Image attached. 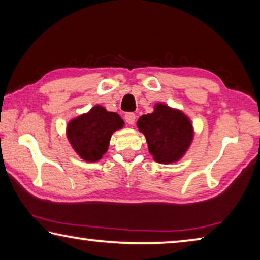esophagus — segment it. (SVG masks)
Segmentation results:
<instances>
[{"mask_svg":"<svg viewBox=\"0 0 260 260\" xmlns=\"http://www.w3.org/2000/svg\"><path fill=\"white\" fill-rule=\"evenodd\" d=\"M135 119H136V116H135L134 113L128 112V113L125 114V120H126L127 124L134 125L135 124Z\"/></svg>","mask_w":260,"mask_h":260,"instance_id":"34e87169","label":"esophagus"}]
</instances>
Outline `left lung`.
<instances>
[{"mask_svg":"<svg viewBox=\"0 0 260 260\" xmlns=\"http://www.w3.org/2000/svg\"><path fill=\"white\" fill-rule=\"evenodd\" d=\"M136 125L146 136L149 152L160 164L178 161L193 138L191 121L186 114L161 103L155 105L153 112L141 116Z\"/></svg>","mask_w":260,"mask_h":260,"instance_id":"obj_1","label":"left lung"}]
</instances>
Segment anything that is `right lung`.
<instances>
[{"instance_id": "add662e5", "label": "right lung", "mask_w": 260, "mask_h": 260, "mask_svg": "<svg viewBox=\"0 0 260 260\" xmlns=\"http://www.w3.org/2000/svg\"><path fill=\"white\" fill-rule=\"evenodd\" d=\"M124 124L118 113L95 105L89 112L69 122L67 134L78 155L83 160L95 162L107 152L113 132L122 128Z\"/></svg>"}]
</instances>
